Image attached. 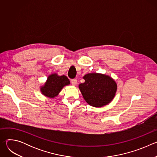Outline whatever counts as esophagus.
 <instances>
[{"label": "esophagus", "mask_w": 157, "mask_h": 157, "mask_svg": "<svg viewBox=\"0 0 157 157\" xmlns=\"http://www.w3.org/2000/svg\"><path fill=\"white\" fill-rule=\"evenodd\" d=\"M71 84L73 86H76L77 84V79H73L71 80Z\"/></svg>", "instance_id": "34e87169"}]
</instances>
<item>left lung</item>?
I'll return each instance as SVG.
<instances>
[{"instance_id": "obj_1", "label": "left lung", "mask_w": 157, "mask_h": 157, "mask_svg": "<svg viewBox=\"0 0 157 157\" xmlns=\"http://www.w3.org/2000/svg\"><path fill=\"white\" fill-rule=\"evenodd\" d=\"M84 82L79 85V89L85 101L94 107H102L113 100L117 92V85L109 75L98 73L85 75Z\"/></svg>"}]
</instances>
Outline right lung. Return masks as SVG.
Wrapping results in <instances>:
<instances>
[{
  "mask_svg": "<svg viewBox=\"0 0 157 157\" xmlns=\"http://www.w3.org/2000/svg\"><path fill=\"white\" fill-rule=\"evenodd\" d=\"M70 84L69 79L65 75L59 76L52 73L48 76L46 82L40 87L41 93L47 98L54 99L58 96L63 88Z\"/></svg>",
  "mask_w": 157,
  "mask_h": 157,
  "instance_id": "1",
  "label": "right lung"
}]
</instances>
